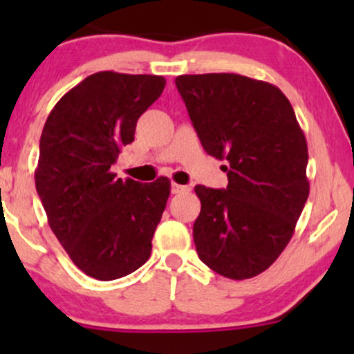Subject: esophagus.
I'll list each match as a JSON object with an SVG mask.
<instances>
[{
	"mask_svg": "<svg viewBox=\"0 0 354 354\" xmlns=\"http://www.w3.org/2000/svg\"><path fill=\"white\" fill-rule=\"evenodd\" d=\"M189 188L188 186H183V185H176V183H173L171 185V193L173 194H181V193H188Z\"/></svg>",
	"mask_w": 354,
	"mask_h": 354,
	"instance_id": "34e87169",
	"label": "esophagus"
}]
</instances>
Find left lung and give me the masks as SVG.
Wrapping results in <instances>:
<instances>
[{
  "label": "left lung",
  "mask_w": 354,
  "mask_h": 354,
  "mask_svg": "<svg viewBox=\"0 0 354 354\" xmlns=\"http://www.w3.org/2000/svg\"><path fill=\"white\" fill-rule=\"evenodd\" d=\"M205 151L226 160V189L198 185V256L231 279L263 273L295 233L310 194L308 145L281 89L234 73L174 80Z\"/></svg>",
  "instance_id": "obj_1"
}]
</instances>
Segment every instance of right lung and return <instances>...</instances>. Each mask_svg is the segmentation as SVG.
Wrapping results in <instances>:
<instances>
[{
  "label": "right lung",
  "instance_id": "obj_1",
  "mask_svg": "<svg viewBox=\"0 0 354 354\" xmlns=\"http://www.w3.org/2000/svg\"><path fill=\"white\" fill-rule=\"evenodd\" d=\"M165 84L163 76L95 73L70 89L44 123L36 191L64 251L95 279L123 278L151 254L169 180L141 185L116 178L111 166Z\"/></svg>",
  "mask_w": 354,
  "mask_h": 354
}]
</instances>
